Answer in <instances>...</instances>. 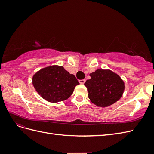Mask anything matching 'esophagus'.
Segmentation results:
<instances>
[{"instance_id": "obj_1", "label": "esophagus", "mask_w": 154, "mask_h": 154, "mask_svg": "<svg viewBox=\"0 0 154 154\" xmlns=\"http://www.w3.org/2000/svg\"><path fill=\"white\" fill-rule=\"evenodd\" d=\"M79 82H80L81 84H83V83L85 82V80H84V79H83V80H79Z\"/></svg>"}]
</instances>
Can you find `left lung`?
I'll use <instances>...</instances> for the list:
<instances>
[{"label":"left lung","instance_id":"1","mask_svg":"<svg viewBox=\"0 0 154 154\" xmlns=\"http://www.w3.org/2000/svg\"><path fill=\"white\" fill-rule=\"evenodd\" d=\"M85 86L87 88L88 98L97 106L105 107L114 104L122 96L124 82L110 70L99 69L90 74Z\"/></svg>","mask_w":154,"mask_h":154}]
</instances>
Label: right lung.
Returning a JSON list of instances; mask_svg holds the SVG:
<instances>
[{"label": "right lung", "instance_id": "obj_1", "mask_svg": "<svg viewBox=\"0 0 154 154\" xmlns=\"http://www.w3.org/2000/svg\"><path fill=\"white\" fill-rule=\"evenodd\" d=\"M32 85L44 99L51 103L66 100L74 88L80 84L75 76L62 66H52L44 68L32 77Z\"/></svg>", "mask_w": 154, "mask_h": 154}]
</instances>
